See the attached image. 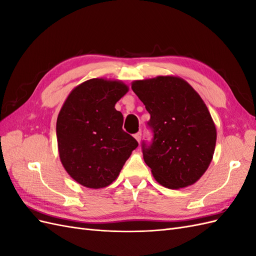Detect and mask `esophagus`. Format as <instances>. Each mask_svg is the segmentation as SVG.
Here are the masks:
<instances>
[{
	"label": "esophagus",
	"mask_w": 256,
	"mask_h": 256,
	"mask_svg": "<svg viewBox=\"0 0 256 256\" xmlns=\"http://www.w3.org/2000/svg\"><path fill=\"white\" fill-rule=\"evenodd\" d=\"M134 138H136V140L140 143L141 142V138H142V132L141 131H138V132H136V134H134Z\"/></svg>",
	"instance_id": "esophagus-1"
}]
</instances>
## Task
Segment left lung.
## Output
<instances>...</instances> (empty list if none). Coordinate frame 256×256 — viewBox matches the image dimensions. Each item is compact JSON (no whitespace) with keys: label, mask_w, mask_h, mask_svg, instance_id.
Wrapping results in <instances>:
<instances>
[{"label":"left lung","mask_w":256,"mask_h":256,"mask_svg":"<svg viewBox=\"0 0 256 256\" xmlns=\"http://www.w3.org/2000/svg\"><path fill=\"white\" fill-rule=\"evenodd\" d=\"M144 104L152 131L142 143L145 164L160 184L168 189L198 182L212 160L216 131L203 99L184 79L172 76L132 82Z\"/></svg>","instance_id":"left-lung-1"}]
</instances>
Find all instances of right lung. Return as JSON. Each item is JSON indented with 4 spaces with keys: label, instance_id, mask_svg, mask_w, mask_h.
I'll return each mask as SVG.
<instances>
[{
    "label": "right lung",
    "instance_id": "add662e5",
    "mask_svg": "<svg viewBox=\"0 0 256 256\" xmlns=\"http://www.w3.org/2000/svg\"><path fill=\"white\" fill-rule=\"evenodd\" d=\"M127 92L120 81L90 79L72 90L58 113L62 164L84 187L111 184L138 145L122 130V114L114 108Z\"/></svg>",
    "mask_w": 256,
    "mask_h": 256
}]
</instances>
